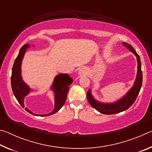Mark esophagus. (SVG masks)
<instances>
[{
    "instance_id": "esophagus-1",
    "label": "esophagus",
    "mask_w": 152,
    "mask_h": 152,
    "mask_svg": "<svg viewBox=\"0 0 152 152\" xmlns=\"http://www.w3.org/2000/svg\"><path fill=\"white\" fill-rule=\"evenodd\" d=\"M78 74L80 76H85L86 74V70L85 68H80L78 71Z\"/></svg>"
}]
</instances>
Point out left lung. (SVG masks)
<instances>
[{"label": "left lung", "instance_id": "1", "mask_svg": "<svg viewBox=\"0 0 152 152\" xmlns=\"http://www.w3.org/2000/svg\"><path fill=\"white\" fill-rule=\"evenodd\" d=\"M122 44L128 48L133 53H134L137 60V74L135 81L133 84V86L131 88L129 92L124 96L119 99L117 102L113 103H102L95 100L92 96L91 90H88L87 92V99L91 106L102 114L105 115H113L119 113L128 109L134 103L140 91L141 85H142V72H141V64L140 58L133 49L132 46L127 44V43L123 42Z\"/></svg>", "mask_w": 152, "mask_h": 152}]
</instances>
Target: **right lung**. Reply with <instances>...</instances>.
<instances>
[{"instance_id": "add662e5", "label": "right lung", "mask_w": 152, "mask_h": 152, "mask_svg": "<svg viewBox=\"0 0 152 152\" xmlns=\"http://www.w3.org/2000/svg\"><path fill=\"white\" fill-rule=\"evenodd\" d=\"M29 47V44H25L20 48L19 54L15 59V62L12 69L11 75V86L13 94L17 101L24 107V98L29 94L31 89L25 83L21 76V63L23 58L24 57L25 53L27 49ZM73 80L67 74H60L56 76L52 84L51 88L53 90L55 93V107L51 113L46 115H35L25 108V110L31 114L36 116H49L57 113L63 107L66 100L67 94L69 91V86L72 83Z\"/></svg>"}]
</instances>
